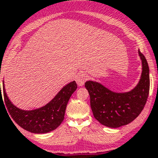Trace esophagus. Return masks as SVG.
I'll list each match as a JSON object with an SVG mask.
<instances>
[{
	"mask_svg": "<svg viewBox=\"0 0 158 158\" xmlns=\"http://www.w3.org/2000/svg\"><path fill=\"white\" fill-rule=\"evenodd\" d=\"M87 80V75L84 73H81L77 76L76 81L79 86H82L85 84V82Z\"/></svg>",
	"mask_w": 158,
	"mask_h": 158,
	"instance_id": "obj_1",
	"label": "esophagus"
}]
</instances>
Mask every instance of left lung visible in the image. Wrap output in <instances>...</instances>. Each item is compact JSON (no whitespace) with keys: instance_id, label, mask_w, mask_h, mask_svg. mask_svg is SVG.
<instances>
[{"instance_id":"left-lung-1","label":"left lung","mask_w":158,"mask_h":158,"mask_svg":"<svg viewBox=\"0 0 158 158\" xmlns=\"http://www.w3.org/2000/svg\"><path fill=\"white\" fill-rule=\"evenodd\" d=\"M142 73L138 85L131 92L116 93L97 82L86 81L93 116L106 127L117 128L135 120L144 108L150 92V69L140 51Z\"/></svg>"}]
</instances>
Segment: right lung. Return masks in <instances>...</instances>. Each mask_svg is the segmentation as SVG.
<instances>
[{
	"label": "right lung",
	"instance_id": "right-lung-1",
	"mask_svg": "<svg viewBox=\"0 0 158 158\" xmlns=\"http://www.w3.org/2000/svg\"><path fill=\"white\" fill-rule=\"evenodd\" d=\"M77 88L75 81L66 85L49 104L39 109L24 111L19 109L11 103L5 93L3 83V101L0 84V101L5 103L6 111L19 127L31 133L43 134L52 131L60 126L64 119L66 105L71 95ZM7 112V113H8Z\"/></svg>",
	"mask_w": 158,
	"mask_h": 158
}]
</instances>
